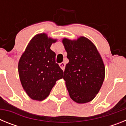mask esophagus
Masks as SVG:
<instances>
[{
	"mask_svg": "<svg viewBox=\"0 0 126 126\" xmlns=\"http://www.w3.org/2000/svg\"><path fill=\"white\" fill-rule=\"evenodd\" d=\"M59 66H60V67H61V68L63 70V71H64V69H65V64H64V62H62V63L59 64Z\"/></svg>",
	"mask_w": 126,
	"mask_h": 126,
	"instance_id": "34e87169",
	"label": "esophagus"
}]
</instances>
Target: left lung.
<instances>
[{
	"mask_svg": "<svg viewBox=\"0 0 126 126\" xmlns=\"http://www.w3.org/2000/svg\"><path fill=\"white\" fill-rule=\"evenodd\" d=\"M62 43L69 63L65 65L63 79L71 98L78 103L93 100L103 83L105 68L96 46L88 38H64Z\"/></svg>",
	"mask_w": 126,
	"mask_h": 126,
	"instance_id": "left-lung-1",
	"label": "left lung"
}]
</instances>
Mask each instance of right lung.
<instances>
[{
	"instance_id": "right-lung-1",
	"label": "right lung",
	"mask_w": 126,
	"mask_h": 126,
	"mask_svg": "<svg viewBox=\"0 0 126 126\" xmlns=\"http://www.w3.org/2000/svg\"><path fill=\"white\" fill-rule=\"evenodd\" d=\"M57 39L46 33L36 34L30 40L18 63L21 83L26 94L34 100L42 101L49 95L63 71L55 63V53L50 49Z\"/></svg>"
}]
</instances>
